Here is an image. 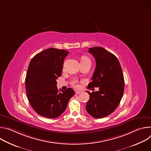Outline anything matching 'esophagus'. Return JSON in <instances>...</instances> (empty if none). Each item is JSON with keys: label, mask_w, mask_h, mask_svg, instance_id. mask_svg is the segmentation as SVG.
Masks as SVG:
<instances>
[{"label": "esophagus", "mask_w": 151, "mask_h": 151, "mask_svg": "<svg viewBox=\"0 0 151 151\" xmlns=\"http://www.w3.org/2000/svg\"><path fill=\"white\" fill-rule=\"evenodd\" d=\"M80 93H81V91H76V94H79Z\"/></svg>", "instance_id": "obj_1"}]
</instances>
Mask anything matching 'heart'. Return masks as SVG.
<instances>
[{
	"instance_id": "heart-1",
	"label": "heart",
	"mask_w": 151,
	"mask_h": 151,
	"mask_svg": "<svg viewBox=\"0 0 151 151\" xmlns=\"http://www.w3.org/2000/svg\"><path fill=\"white\" fill-rule=\"evenodd\" d=\"M81 61H90V62H91L90 60L88 58L85 57H83L82 58V60H81ZM71 83H72V85L73 86V87H76V88H78V87H79V81H78V80L77 79H73Z\"/></svg>"
}]
</instances>
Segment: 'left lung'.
Returning a JSON list of instances; mask_svg holds the SVG:
<instances>
[{
  "mask_svg": "<svg viewBox=\"0 0 151 151\" xmlns=\"http://www.w3.org/2000/svg\"><path fill=\"white\" fill-rule=\"evenodd\" d=\"M88 52L95 60L96 66L88 88L99 87L90 93L86 110L95 118L112 114L119 104L124 91V79L117 57L102 47L90 48Z\"/></svg>",
  "mask_w": 151,
  "mask_h": 151,
  "instance_id": "left-lung-1",
  "label": "left lung"
}]
</instances>
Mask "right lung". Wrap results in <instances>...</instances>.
Here are the masks:
<instances>
[{
    "mask_svg": "<svg viewBox=\"0 0 151 151\" xmlns=\"http://www.w3.org/2000/svg\"><path fill=\"white\" fill-rule=\"evenodd\" d=\"M69 52L51 48L37 54L30 61L26 78L27 99L39 115L55 118L65 111L72 88L60 92L56 79L61 75L64 60Z\"/></svg>",
    "mask_w": 151,
    "mask_h": 151,
    "instance_id": "add662e5",
    "label": "right lung"
}]
</instances>
